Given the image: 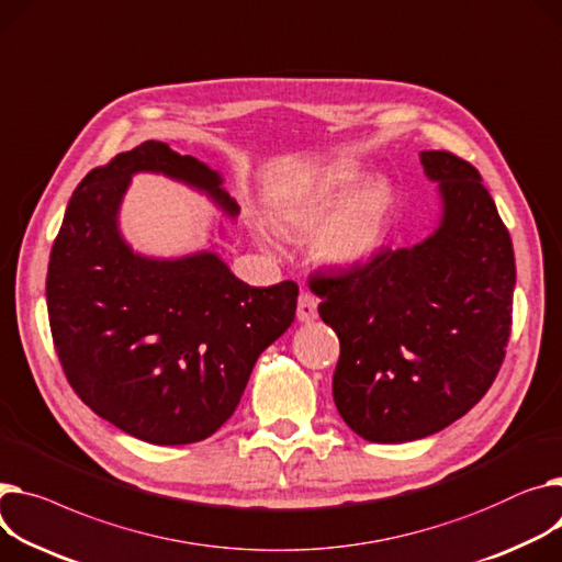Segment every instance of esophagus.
Segmentation results:
<instances>
[{
  "mask_svg": "<svg viewBox=\"0 0 562 562\" xmlns=\"http://www.w3.org/2000/svg\"><path fill=\"white\" fill-rule=\"evenodd\" d=\"M318 301L312 295V293H301V297H297V310H295V316L301 323H312L318 318Z\"/></svg>",
  "mask_w": 562,
  "mask_h": 562,
  "instance_id": "obj_1",
  "label": "esophagus"
}]
</instances>
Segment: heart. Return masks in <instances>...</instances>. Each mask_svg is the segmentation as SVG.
Wrapping results in <instances>:
<instances>
[{
  "mask_svg": "<svg viewBox=\"0 0 562 562\" xmlns=\"http://www.w3.org/2000/svg\"><path fill=\"white\" fill-rule=\"evenodd\" d=\"M355 162L327 167L310 187L276 212L280 226L293 235H310V252L325 267H352L375 252L386 235L395 207V184L384 178H366ZM261 246H271L257 231Z\"/></svg>",
  "mask_w": 562,
  "mask_h": 562,
  "instance_id": "obj_1",
  "label": "heart"
}]
</instances>
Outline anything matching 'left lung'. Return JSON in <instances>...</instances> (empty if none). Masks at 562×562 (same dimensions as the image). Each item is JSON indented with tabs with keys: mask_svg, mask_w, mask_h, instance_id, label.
<instances>
[{
	"mask_svg": "<svg viewBox=\"0 0 562 562\" xmlns=\"http://www.w3.org/2000/svg\"><path fill=\"white\" fill-rule=\"evenodd\" d=\"M440 221L416 246L310 278L321 318L339 334L331 393L370 442H406L452 425L495 382L510 336L515 255L479 171L423 151Z\"/></svg>",
	"mask_w": 562,
	"mask_h": 562,
	"instance_id": "obj_1",
	"label": "left lung"
}]
</instances>
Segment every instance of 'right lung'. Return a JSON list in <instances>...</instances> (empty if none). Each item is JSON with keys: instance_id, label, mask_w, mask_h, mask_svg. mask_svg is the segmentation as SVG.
<instances>
[{"instance_id": "add662e5", "label": "right lung", "mask_w": 562, "mask_h": 562, "mask_svg": "<svg viewBox=\"0 0 562 562\" xmlns=\"http://www.w3.org/2000/svg\"><path fill=\"white\" fill-rule=\"evenodd\" d=\"M203 192L231 218L237 201L205 162L148 139L74 190L47 273V310L65 378L97 416L154 445L212 436L244 395L257 357L289 329L297 286H250L212 250L135 252L120 207L135 173Z\"/></svg>"}]
</instances>
